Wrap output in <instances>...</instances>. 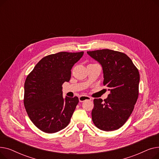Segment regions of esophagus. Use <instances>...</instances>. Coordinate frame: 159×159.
<instances>
[{
	"instance_id": "34e87169",
	"label": "esophagus",
	"mask_w": 159,
	"mask_h": 159,
	"mask_svg": "<svg viewBox=\"0 0 159 159\" xmlns=\"http://www.w3.org/2000/svg\"><path fill=\"white\" fill-rule=\"evenodd\" d=\"M79 98V101L81 102L86 101V100H91V98L90 97H88L86 95H81Z\"/></svg>"
}]
</instances>
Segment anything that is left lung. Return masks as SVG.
Segmentation results:
<instances>
[{"label": "left lung", "instance_id": "obj_1", "mask_svg": "<svg viewBox=\"0 0 159 159\" xmlns=\"http://www.w3.org/2000/svg\"><path fill=\"white\" fill-rule=\"evenodd\" d=\"M87 53L101 65L103 85L110 92L104 101L94 99L93 122L103 131L118 129L127 121L137 101L139 71L130 58L123 53L104 49Z\"/></svg>", "mask_w": 159, "mask_h": 159}]
</instances>
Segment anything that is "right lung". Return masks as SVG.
Instances as JSON below:
<instances>
[{
    "label": "right lung",
    "mask_w": 159,
    "mask_h": 159,
    "mask_svg": "<svg viewBox=\"0 0 159 159\" xmlns=\"http://www.w3.org/2000/svg\"><path fill=\"white\" fill-rule=\"evenodd\" d=\"M83 54V52H59L48 55L27 77L24 107L30 120L41 131L53 133L69 124L79 98H64L62 85L70 81L72 67Z\"/></svg>",
    "instance_id": "add662e5"
}]
</instances>
